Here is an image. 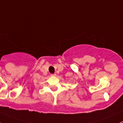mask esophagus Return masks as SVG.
Here are the masks:
<instances>
[{
	"mask_svg": "<svg viewBox=\"0 0 123 123\" xmlns=\"http://www.w3.org/2000/svg\"><path fill=\"white\" fill-rule=\"evenodd\" d=\"M52 76H56V74H51Z\"/></svg>",
	"mask_w": 123,
	"mask_h": 123,
	"instance_id": "obj_1",
	"label": "esophagus"
}]
</instances>
